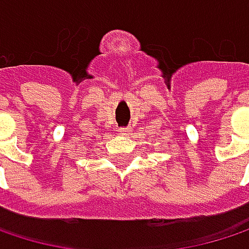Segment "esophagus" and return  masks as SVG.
<instances>
[{
	"mask_svg": "<svg viewBox=\"0 0 249 249\" xmlns=\"http://www.w3.org/2000/svg\"><path fill=\"white\" fill-rule=\"evenodd\" d=\"M118 131H120V134H121V135H129V134H131V128H129V126H124V128H120Z\"/></svg>",
	"mask_w": 249,
	"mask_h": 249,
	"instance_id": "34e87169",
	"label": "esophagus"
}]
</instances>
